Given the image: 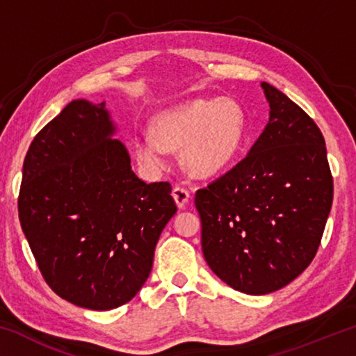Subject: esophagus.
I'll return each instance as SVG.
<instances>
[{"label":"esophagus","instance_id":"34e87169","mask_svg":"<svg viewBox=\"0 0 356 356\" xmlns=\"http://www.w3.org/2000/svg\"><path fill=\"white\" fill-rule=\"evenodd\" d=\"M172 197L174 201H176L177 207L179 209H184L185 204L188 202V197H190V191L184 188V186H174L172 188Z\"/></svg>","mask_w":356,"mask_h":356}]
</instances>
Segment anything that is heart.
Here are the masks:
<instances>
[{
	"instance_id": "b5f03b06",
	"label": "heart",
	"mask_w": 356,
	"mask_h": 356,
	"mask_svg": "<svg viewBox=\"0 0 356 356\" xmlns=\"http://www.w3.org/2000/svg\"><path fill=\"white\" fill-rule=\"evenodd\" d=\"M248 118L242 104L231 97L195 99L160 113L152 134L135 141V154L149 171L166 165L168 150L180 149V163L195 177L215 176L242 150Z\"/></svg>"
}]
</instances>
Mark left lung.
<instances>
[{"mask_svg":"<svg viewBox=\"0 0 356 356\" xmlns=\"http://www.w3.org/2000/svg\"><path fill=\"white\" fill-rule=\"evenodd\" d=\"M270 119L248 155L196 191L206 262L227 286L265 295L314 259L333 202L327 147L317 124L262 83Z\"/></svg>","mask_w":356,"mask_h":356,"instance_id":"1","label":"left lung"}]
</instances>
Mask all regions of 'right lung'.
I'll list each match as a JSON object with an SVG mask.
<instances>
[{"label":"right lung","instance_id":"obj_1","mask_svg":"<svg viewBox=\"0 0 356 356\" xmlns=\"http://www.w3.org/2000/svg\"><path fill=\"white\" fill-rule=\"evenodd\" d=\"M114 130L105 102H70L29 146L19 195L20 225L47 284L94 311L135 297L177 212L171 185L138 179Z\"/></svg>","mask_w":356,"mask_h":356}]
</instances>
